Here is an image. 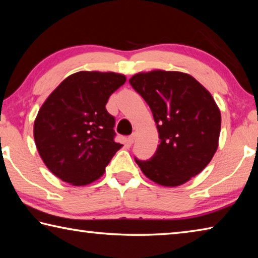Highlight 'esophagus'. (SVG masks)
Here are the masks:
<instances>
[{"mask_svg": "<svg viewBox=\"0 0 258 258\" xmlns=\"http://www.w3.org/2000/svg\"><path fill=\"white\" fill-rule=\"evenodd\" d=\"M135 138H137V134H135V133H133L132 135H130V137L127 138V141H128L130 145H133L134 141H135Z\"/></svg>", "mask_w": 258, "mask_h": 258, "instance_id": "esophagus-1", "label": "esophagus"}]
</instances>
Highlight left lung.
<instances>
[{
    "label": "left lung",
    "instance_id": "1",
    "mask_svg": "<svg viewBox=\"0 0 258 258\" xmlns=\"http://www.w3.org/2000/svg\"><path fill=\"white\" fill-rule=\"evenodd\" d=\"M150 107L160 145L149 160L134 158L151 181L181 185L199 174L217 150L221 112L212 94L180 72L152 71L130 78Z\"/></svg>",
    "mask_w": 258,
    "mask_h": 258
}]
</instances>
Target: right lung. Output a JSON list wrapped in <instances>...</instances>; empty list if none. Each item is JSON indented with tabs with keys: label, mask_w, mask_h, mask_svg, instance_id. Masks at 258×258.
<instances>
[{
	"label": "right lung",
	"mask_w": 258,
	"mask_h": 258,
	"mask_svg": "<svg viewBox=\"0 0 258 258\" xmlns=\"http://www.w3.org/2000/svg\"><path fill=\"white\" fill-rule=\"evenodd\" d=\"M125 82L120 74L80 72L61 82L43 103L34 123V139L56 177L86 185L102 176L121 148L115 141V117L106 104Z\"/></svg>",
	"instance_id": "right-lung-1"
}]
</instances>
